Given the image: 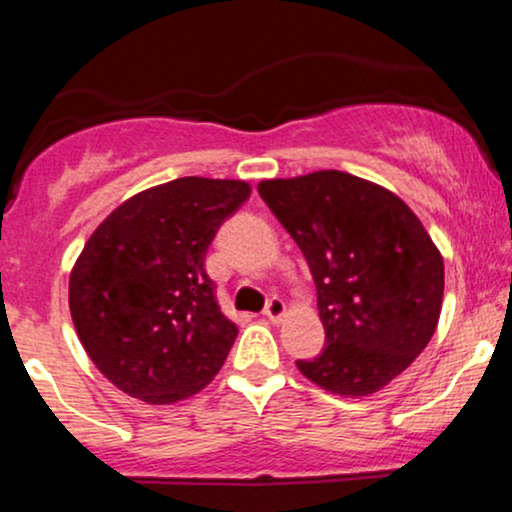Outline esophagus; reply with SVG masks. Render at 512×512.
<instances>
[{
  "label": "esophagus",
  "mask_w": 512,
  "mask_h": 512,
  "mask_svg": "<svg viewBox=\"0 0 512 512\" xmlns=\"http://www.w3.org/2000/svg\"><path fill=\"white\" fill-rule=\"evenodd\" d=\"M284 313H286V303L281 301L279 296H272L267 301V305H264V315H267V320L279 322L281 317H284Z\"/></svg>",
  "instance_id": "1"
}]
</instances>
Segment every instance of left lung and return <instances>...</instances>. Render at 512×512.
<instances>
[{
    "label": "left lung",
    "mask_w": 512,
    "mask_h": 512,
    "mask_svg": "<svg viewBox=\"0 0 512 512\" xmlns=\"http://www.w3.org/2000/svg\"><path fill=\"white\" fill-rule=\"evenodd\" d=\"M257 192L315 279L325 349L298 370L337 395L378 392L436 332L445 272L426 228L397 195L342 170L264 180Z\"/></svg>",
    "instance_id": "8db88e82"
}]
</instances>
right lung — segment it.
Wrapping results in <instances>:
<instances>
[{
    "label": "right lung",
    "mask_w": 512,
    "mask_h": 512,
    "mask_svg": "<svg viewBox=\"0 0 512 512\" xmlns=\"http://www.w3.org/2000/svg\"><path fill=\"white\" fill-rule=\"evenodd\" d=\"M240 180L178 178L139 192L93 231L69 276V310L110 383L149 404L192 397L238 337L204 257L248 202Z\"/></svg>",
    "instance_id": "1"
}]
</instances>
